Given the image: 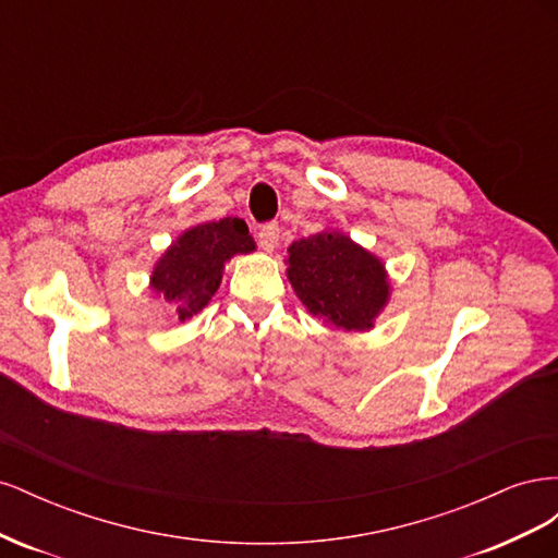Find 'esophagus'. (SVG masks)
<instances>
[{
    "label": "esophagus",
    "instance_id": "1",
    "mask_svg": "<svg viewBox=\"0 0 558 558\" xmlns=\"http://www.w3.org/2000/svg\"><path fill=\"white\" fill-rule=\"evenodd\" d=\"M258 244L265 251H275L279 246V226L277 223H265L258 230Z\"/></svg>",
    "mask_w": 558,
    "mask_h": 558
}]
</instances>
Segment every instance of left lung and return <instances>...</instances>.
Listing matches in <instances>:
<instances>
[{"instance_id": "8db88e82", "label": "left lung", "mask_w": 558, "mask_h": 558, "mask_svg": "<svg viewBox=\"0 0 558 558\" xmlns=\"http://www.w3.org/2000/svg\"><path fill=\"white\" fill-rule=\"evenodd\" d=\"M289 265L302 305L337 328H369L388 298L384 265L340 232L293 242Z\"/></svg>"}]
</instances>
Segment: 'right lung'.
<instances>
[{"label": "right lung", "mask_w": 558, "mask_h": 558, "mask_svg": "<svg viewBox=\"0 0 558 558\" xmlns=\"http://www.w3.org/2000/svg\"><path fill=\"white\" fill-rule=\"evenodd\" d=\"M256 248L242 218H223L185 230L170 246L154 272V289L185 320L207 305L223 277V263L234 253Z\"/></svg>", "instance_id": "1"}]
</instances>
